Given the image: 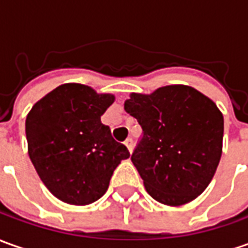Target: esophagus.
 Returning <instances> with one entry per match:
<instances>
[{
	"instance_id": "1",
	"label": "esophagus",
	"mask_w": 248,
	"mask_h": 248,
	"mask_svg": "<svg viewBox=\"0 0 248 248\" xmlns=\"http://www.w3.org/2000/svg\"><path fill=\"white\" fill-rule=\"evenodd\" d=\"M124 145L127 146V149H129V152H133V148H134V145H133V140L131 138H127L126 141H124Z\"/></svg>"
}]
</instances>
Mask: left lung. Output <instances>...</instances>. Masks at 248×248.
Listing matches in <instances>:
<instances>
[{"label":"left lung","mask_w":248,"mask_h":248,"mask_svg":"<svg viewBox=\"0 0 248 248\" xmlns=\"http://www.w3.org/2000/svg\"><path fill=\"white\" fill-rule=\"evenodd\" d=\"M124 110L142 127L131 161L148 194L170 206L195 200L223 152L224 118L216 104L191 87L168 85L131 93Z\"/></svg>","instance_id":"1"}]
</instances>
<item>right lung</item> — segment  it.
I'll list each match as a JSON object with an SVG mask.
<instances>
[{
  "mask_svg": "<svg viewBox=\"0 0 248 248\" xmlns=\"http://www.w3.org/2000/svg\"><path fill=\"white\" fill-rule=\"evenodd\" d=\"M82 84H63L35 103L25 119L28 155L51 194L70 205L97 201L130 153L100 117L114 103Z\"/></svg>",
  "mask_w": 248,
  "mask_h": 248,
  "instance_id": "add662e5",
  "label": "right lung"
}]
</instances>
